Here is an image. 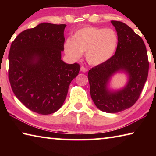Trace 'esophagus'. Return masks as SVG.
<instances>
[{"label":"esophagus","mask_w":156,"mask_h":156,"mask_svg":"<svg viewBox=\"0 0 156 156\" xmlns=\"http://www.w3.org/2000/svg\"><path fill=\"white\" fill-rule=\"evenodd\" d=\"M80 71H81L82 72L85 73V72H87V69L85 68L84 67H83V66H82V67H80Z\"/></svg>","instance_id":"obj_1"}]
</instances>
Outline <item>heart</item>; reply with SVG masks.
Masks as SVG:
<instances>
[{"label": "heart", "mask_w": 156, "mask_h": 156, "mask_svg": "<svg viewBox=\"0 0 156 156\" xmlns=\"http://www.w3.org/2000/svg\"><path fill=\"white\" fill-rule=\"evenodd\" d=\"M118 37L112 28L84 27L73 34L72 39L65 41L64 51L69 58L77 60L85 52L87 61L98 65L110 59L114 54Z\"/></svg>", "instance_id": "b5f03b06"}]
</instances>
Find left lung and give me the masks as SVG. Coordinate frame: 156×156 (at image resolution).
Here are the masks:
<instances>
[{"mask_svg": "<svg viewBox=\"0 0 156 156\" xmlns=\"http://www.w3.org/2000/svg\"><path fill=\"white\" fill-rule=\"evenodd\" d=\"M117 31L118 43L115 54L89 71L91 97L104 112L114 113L129 109L139 98L149 72L147 49L142 38L120 21L112 20ZM125 73L128 82L123 88L112 90L109 84L117 73Z\"/></svg>", "mask_w": 156, "mask_h": 156, "instance_id": "1", "label": "left lung"}]
</instances>
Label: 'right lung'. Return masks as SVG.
Listing matches in <instances>:
<instances>
[{"instance_id":"1","label":"right lung","mask_w":156,"mask_h":156,"mask_svg":"<svg viewBox=\"0 0 156 156\" xmlns=\"http://www.w3.org/2000/svg\"><path fill=\"white\" fill-rule=\"evenodd\" d=\"M66 26L41 23L18 34L10 47L12 91L26 107L39 114H51L62 107L80 71L78 63L61 60Z\"/></svg>"}]
</instances>
